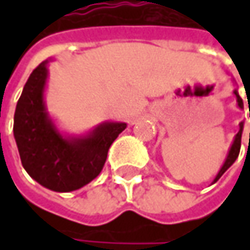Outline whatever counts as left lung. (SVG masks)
<instances>
[{
  "label": "left lung",
  "instance_id": "left-lung-1",
  "mask_svg": "<svg viewBox=\"0 0 250 250\" xmlns=\"http://www.w3.org/2000/svg\"><path fill=\"white\" fill-rule=\"evenodd\" d=\"M234 94H236V98H237V104H239V107H240V108H243V101H242V98L239 97L237 91H234ZM249 108H250V104H249ZM242 130H243V123H240V130H239V133L236 134V139H234V142H233V145H231V149H230V152H229V156H227V159H226L223 168L220 169L219 175L216 176V181H217V179H219V178L225 174L226 171L233 165V162H234V161H236V158L239 156V152H240V143H242ZM249 139H250V134H249ZM216 181H214V182H216Z\"/></svg>",
  "mask_w": 250,
  "mask_h": 250
}]
</instances>
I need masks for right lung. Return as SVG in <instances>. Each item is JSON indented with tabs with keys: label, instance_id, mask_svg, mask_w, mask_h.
I'll return each mask as SVG.
<instances>
[{
	"label": "right lung",
	"instance_id": "1",
	"mask_svg": "<svg viewBox=\"0 0 250 250\" xmlns=\"http://www.w3.org/2000/svg\"><path fill=\"white\" fill-rule=\"evenodd\" d=\"M46 78V62H42L31 72L17 103L14 137L27 174L52 191L69 192L100 175L111 143L127 125L105 123L85 139H63L44 108Z\"/></svg>",
	"mask_w": 250,
	"mask_h": 250
}]
</instances>
